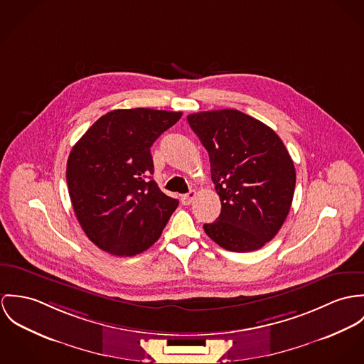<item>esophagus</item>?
Wrapping results in <instances>:
<instances>
[{"mask_svg": "<svg viewBox=\"0 0 364 364\" xmlns=\"http://www.w3.org/2000/svg\"><path fill=\"white\" fill-rule=\"evenodd\" d=\"M197 197V193L196 191H190V193H187V194H184V196H181V203L183 205H190L191 202L194 201V198Z\"/></svg>", "mask_w": 364, "mask_h": 364, "instance_id": "34e87169", "label": "esophagus"}]
</instances>
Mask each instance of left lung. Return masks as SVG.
<instances>
[{"label":"left lung","mask_w":364,"mask_h":364,"mask_svg":"<svg viewBox=\"0 0 364 364\" xmlns=\"http://www.w3.org/2000/svg\"><path fill=\"white\" fill-rule=\"evenodd\" d=\"M208 151L222 210L205 233L225 250L250 252L272 240L289 213L296 170L272 128L239 110L187 116Z\"/></svg>","instance_id":"1"}]
</instances>
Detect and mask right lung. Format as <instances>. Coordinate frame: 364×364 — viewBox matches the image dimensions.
Returning a JSON list of instances; mask_svg holds the SVG:
<instances>
[{"label":"right lung","mask_w":364,"mask_h":364,"mask_svg":"<svg viewBox=\"0 0 364 364\" xmlns=\"http://www.w3.org/2000/svg\"><path fill=\"white\" fill-rule=\"evenodd\" d=\"M181 112L120 109L102 116L74 145L67 184L89 240L109 254L132 257L156 242L178 201L152 178L151 146Z\"/></svg>","instance_id":"add662e5"}]
</instances>
